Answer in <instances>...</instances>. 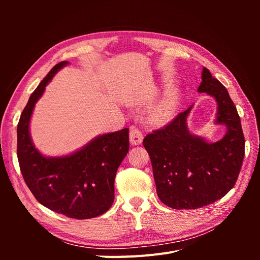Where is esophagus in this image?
Returning a JSON list of instances; mask_svg holds the SVG:
<instances>
[{
	"label": "esophagus",
	"instance_id": "obj_1",
	"mask_svg": "<svg viewBox=\"0 0 260 260\" xmlns=\"http://www.w3.org/2000/svg\"><path fill=\"white\" fill-rule=\"evenodd\" d=\"M143 141V135L138 128L131 127L130 128V143L132 145H140Z\"/></svg>",
	"mask_w": 260,
	"mask_h": 260
}]
</instances>
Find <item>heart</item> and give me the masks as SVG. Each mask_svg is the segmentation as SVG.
<instances>
[{
	"label": "heart",
	"instance_id": "obj_1",
	"mask_svg": "<svg viewBox=\"0 0 260 260\" xmlns=\"http://www.w3.org/2000/svg\"><path fill=\"white\" fill-rule=\"evenodd\" d=\"M176 94H167L151 108L148 117L155 123H166L175 116L178 107Z\"/></svg>",
	"mask_w": 260,
	"mask_h": 260
}]
</instances>
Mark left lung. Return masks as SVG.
Segmentation results:
<instances>
[{
	"mask_svg": "<svg viewBox=\"0 0 260 260\" xmlns=\"http://www.w3.org/2000/svg\"><path fill=\"white\" fill-rule=\"evenodd\" d=\"M198 91L217 102L215 123L226 128L221 140L208 143L192 135L186 120L193 106L143 140L157 195L174 209L201 208L223 198L237 182L244 159L241 119L228 90L204 67Z\"/></svg>",
	"mask_w": 260,
	"mask_h": 260,
	"instance_id": "obj_1",
	"label": "left lung"
}]
</instances>
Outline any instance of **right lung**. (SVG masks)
<instances>
[{"label": "right lung", "mask_w": 260, "mask_h": 260, "mask_svg": "<svg viewBox=\"0 0 260 260\" xmlns=\"http://www.w3.org/2000/svg\"><path fill=\"white\" fill-rule=\"evenodd\" d=\"M67 64L55 65L29 98L17 125V157L39 203L69 218L90 219L113 205L116 172L129 151V129L99 136L70 155L46 157L38 151L29 132L31 115L45 86Z\"/></svg>", "instance_id": "obj_1"}]
</instances>
